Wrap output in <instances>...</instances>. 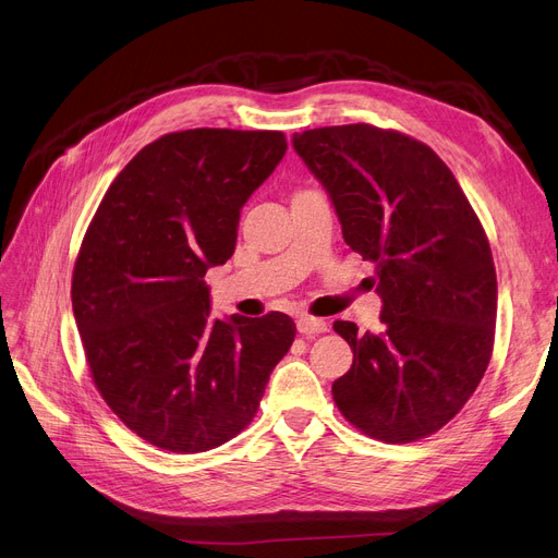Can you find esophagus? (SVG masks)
<instances>
[{
    "label": "esophagus",
    "mask_w": 558,
    "mask_h": 558,
    "mask_svg": "<svg viewBox=\"0 0 558 558\" xmlns=\"http://www.w3.org/2000/svg\"><path fill=\"white\" fill-rule=\"evenodd\" d=\"M298 330L302 332V335H320V332H328L330 330V326H328V320H324V318H314V316H300L298 318Z\"/></svg>",
    "instance_id": "1"
}]
</instances>
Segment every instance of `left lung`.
<instances>
[{
  "mask_svg": "<svg viewBox=\"0 0 558 558\" xmlns=\"http://www.w3.org/2000/svg\"><path fill=\"white\" fill-rule=\"evenodd\" d=\"M344 242L375 265L381 332L332 328L353 365L332 384L349 424L381 442L433 435L475 393L494 351L498 283L486 232L426 144L367 123L293 134Z\"/></svg>",
  "mask_w": 558,
  "mask_h": 558,
  "instance_id": "8db88e82",
  "label": "left lung"
}]
</instances>
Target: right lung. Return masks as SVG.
Masks as SVG:
<instances>
[{"instance_id":"obj_1","label":"right lung","mask_w":558,"mask_h":558,"mask_svg":"<svg viewBox=\"0 0 558 558\" xmlns=\"http://www.w3.org/2000/svg\"><path fill=\"white\" fill-rule=\"evenodd\" d=\"M286 148L272 130L162 134L113 179L83 238L72 307L93 381L160 449L209 451L242 433L295 340L281 312L214 318L205 283Z\"/></svg>"}]
</instances>
